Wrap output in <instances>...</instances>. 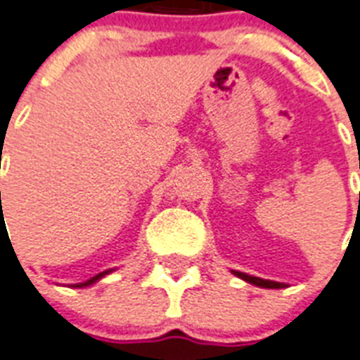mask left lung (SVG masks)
Returning <instances> with one entry per match:
<instances>
[{"mask_svg":"<svg viewBox=\"0 0 360 360\" xmlns=\"http://www.w3.org/2000/svg\"><path fill=\"white\" fill-rule=\"evenodd\" d=\"M235 276H238L240 279L244 281L251 283V285H257V286H262V288H285V283H276V281H268V279H261V277H253V276H248V274H242V271H233Z\"/></svg>","mask_w":360,"mask_h":360,"instance_id":"8db88e82","label":"left lung"}]
</instances>
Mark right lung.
<instances>
[{
  "label": "right lung",
  "instance_id": "obj_1",
  "mask_svg": "<svg viewBox=\"0 0 360 360\" xmlns=\"http://www.w3.org/2000/svg\"><path fill=\"white\" fill-rule=\"evenodd\" d=\"M1 194V192H0ZM1 226H3V220H1ZM105 274H109V271H103V274H99V276H96V277H92V279H89V281H84V283H81V285H75V286H89V285H92V283H96L99 279V277H103Z\"/></svg>",
  "mask_w": 360,
  "mask_h": 360
}]
</instances>
